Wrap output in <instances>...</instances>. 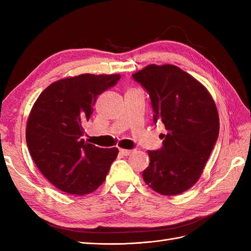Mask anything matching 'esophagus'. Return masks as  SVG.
<instances>
[{
	"label": "esophagus",
	"instance_id": "obj_1",
	"mask_svg": "<svg viewBox=\"0 0 251 251\" xmlns=\"http://www.w3.org/2000/svg\"><path fill=\"white\" fill-rule=\"evenodd\" d=\"M120 154H123L124 156H130L132 153H134L133 150H126V149H119Z\"/></svg>",
	"mask_w": 251,
	"mask_h": 251
}]
</instances>
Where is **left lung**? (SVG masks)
Instances as JSON below:
<instances>
[{"label": "left lung", "instance_id": "left-lung-1", "mask_svg": "<svg viewBox=\"0 0 251 251\" xmlns=\"http://www.w3.org/2000/svg\"><path fill=\"white\" fill-rule=\"evenodd\" d=\"M132 76L149 92L155 123L162 121L168 130L163 147L148 151L143 180L159 194L179 195L199 180L218 139L216 103L201 82L177 66L149 65Z\"/></svg>", "mask_w": 251, "mask_h": 251}]
</instances>
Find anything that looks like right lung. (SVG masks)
Wrapping results in <instances>:
<instances>
[{
    "mask_svg": "<svg viewBox=\"0 0 251 251\" xmlns=\"http://www.w3.org/2000/svg\"><path fill=\"white\" fill-rule=\"evenodd\" d=\"M119 74H80L52 82L40 94L26 126L27 146L37 169L59 191L83 196L107 177L117 148L101 149L81 136L93 105Z\"/></svg>",
    "mask_w": 251,
    "mask_h": 251,
    "instance_id": "1",
    "label": "right lung"
}]
</instances>
